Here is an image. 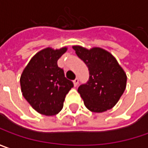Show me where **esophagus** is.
Here are the masks:
<instances>
[{"label":"esophagus","instance_id":"34e87169","mask_svg":"<svg viewBox=\"0 0 148 148\" xmlns=\"http://www.w3.org/2000/svg\"><path fill=\"white\" fill-rule=\"evenodd\" d=\"M73 82H74V87H76L77 85H78V84H79V79H78V78H76V79H75L73 81Z\"/></svg>","mask_w":148,"mask_h":148}]
</instances>
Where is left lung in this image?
<instances>
[{"mask_svg": "<svg viewBox=\"0 0 148 148\" xmlns=\"http://www.w3.org/2000/svg\"><path fill=\"white\" fill-rule=\"evenodd\" d=\"M76 55L86 64L89 79L79 87L84 105L93 112H103L116 105L124 92L127 75L113 55L103 49L74 45Z\"/></svg>", "mask_w": 148, "mask_h": 148, "instance_id": "1", "label": "left lung"}]
</instances>
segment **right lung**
I'll list each match as a JSON object with an SVG mask.
<instances>
[{
	"label": "right lung",
	"mask_w": 148,
	"mask_h": 148,
	"mask_svg": "<svg viewBox=\"0 0 148 148\" xmlns=\"http://www.w3.org/2000/svg\"><path fill=\"white\" fill-rule=\"evenodd\" d=\"M67 47L41 49L34 55L21 75L23 96L40 114L53 116L61 111L66 94L74 87L58 67V60Z\"/></svg>",
	"instance_id": "add662e5"
}]
</instances>
